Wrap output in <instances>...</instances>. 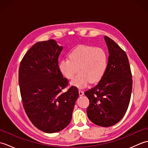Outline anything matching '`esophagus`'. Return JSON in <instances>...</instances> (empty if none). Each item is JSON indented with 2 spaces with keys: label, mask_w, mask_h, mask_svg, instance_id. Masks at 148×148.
<instances>
[{
  "label": "esophagus",
  "mask_w": 148,
  "mask_h": 148,
  "mask_svg": "<svg viewBox=\"0 0 148 148\" xmlns=\"http://www.w3.org/2000/svg\"><path fill=\"white\" fill-rule=\"evenodd\" d=\"M84 95V92L82 90H79V95L81 96H83Z\"/></svg>",
  "instance_id": "obj_1"
}]
</instances>
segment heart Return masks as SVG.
<instances>
[{
	"mask_svg": "<svg viewBox=\"0 0 148 148\" xmlns=\"http://www.w3.org/2000/svg\"><path fill=\"white\" fill-rule=\"evenodd\" d=\"M69 58L60 62L59 70L68 79H72L79 71L71 84L79 89L86 87L90 81L99 82L104 76L108 67V54L101 48L79 45L69 52Z\"/></svg>",
	"mask_w": 148,
	"mask_h": 148,
	"instance_id": "b5f03b06",
	"label": "heart"
}]
</instances>
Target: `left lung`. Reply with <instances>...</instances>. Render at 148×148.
<instances>
[{
	"label": "left lung",
	"instance_id": "8db88e82",
	"mask_svg": "<svg viewBox=\"0 0 148 148\" xmlns=\"http://www.w3.org/2000/svg\"><path fill=\"white\" fill-rule=\"evenodd\" d=\"M109 51L104 76L95 86L84 92L90 100L87 116L100 127H111L123 117L132 90V73L127 55L109 37L104 36Z\"/></svg>",
	"mask_w": 148,
	"mask_h": 148
}]
</instances>
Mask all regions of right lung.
<instances>
[{"label": "right lung", "instance_id": "add662e5", "mask_svg": "<svg viewBox=\"0 0 148 148\" xmlns=\"http://www.w3.org/2000/svg\"><path fill=\"white\" fill-rule=\"evenodd\" d=\"M63 49L55 40L36 43L24 55L19 68V85L23 106L32 124L46 133L58 132L72 119L79 97L76 87L68 85L58 68Z\"/></svg>", "mask_w": 148, "mask_h": 148}]
</instances>
